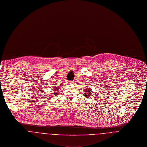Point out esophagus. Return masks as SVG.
I'll return each instance as SVG.
<instances>
[{
	"mask_svg": "<svg viewBox=\"0 0 147 147\" xmlns=\"http://www.w3.org/2000/svg\"><path fill=\"white\" fill-rule=\"evenodd\" d=\"M72 83H72V82H69V84H72Z\"/></svg>",
	"mask_w": 147,
	"mask_h": 147,
	"instance_id": "esophagus-1",
	"label": "esophagus"
}]
</instances>
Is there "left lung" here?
Here are the masks:
<instances>
[{
  "label": "left lung",
  "instance_id": "8db88e82",
  "mask_svg": "<svg viewBox=\"0 0 147 147\" xmlns=\"http://www.w3.org/2000/svg\"><path fill=\"white\" fill-rule=\"evenodd\" d=\"M85 94L84 96H85V97H86V98H89L90 97V94H92L91 93L92 92V91L90 90V88H86V89H85Z\"/></svg>",
  "mask_w": 147,
  "mask_h": 147
}]
</instances>
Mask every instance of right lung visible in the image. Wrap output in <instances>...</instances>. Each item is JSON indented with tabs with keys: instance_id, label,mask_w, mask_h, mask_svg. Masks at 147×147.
Listing matches in <instances>:
<instances>
[{
	"instance_id": "right-lung-1",
	"label": "right lung",
	"mask_w": 147,
	"mask_h": 147,
	"mask_svg": "<svg viewBox=\"0 0 147 147\" xmlns=\"http://www.w3.org/2000/svg\"><path fill=\"white\" fill-rule=\"evenodd\" d=\"M55 88L54 89V95H57V92H58V90L59 89V88H58V86H54Z\"/></svg>"
}]
</instances>
